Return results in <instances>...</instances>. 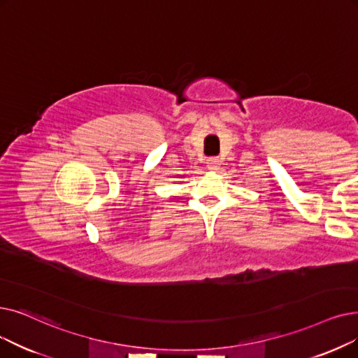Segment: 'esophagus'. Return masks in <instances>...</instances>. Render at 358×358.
<instances>
[{"label":"esophagus","instance_id":"esophagus-1","mask_svg":"<svg viewBox=\"0 0 358 358\" xmlns=\"http://www.w3.org/2000/svg\"><path fill=\"white\" fill-rule=\"evenodd\" d=\"M208 168H209L210 171L220 169V161H217V159H209V161H208Z\"/></svg>","mask_w":358,"mask_h":358}]
</instances>
